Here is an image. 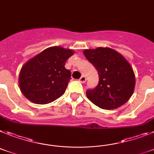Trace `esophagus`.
I'll return each instance as SVG.
<instances>
[{
    "label": "esophagus",
    "mask_w": 154,
    "mask_h": 154,
    "mask_svg": "<svg viewBox=\"0 0 154 154\" xmlns=\"http://www.w3.org/2000/svg\"><path fill=\"white\" fill-rule=\"evenodd\" d=\"M79 81H80V82H81V83H82V84H84V83L86 82L87 79H86V77H85V76H82V77H81V78L79 79Z\"/></svg>",
    "instance_id": "1"
}]
</instances>
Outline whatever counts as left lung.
<instances>
[{"label": "left lung", "mask_w": 154, "mask_h": 154, "mask_svg": "<svg viewBox=\"0 0 154 154\" xmlns=\"http://www.w3.org/2000/svg\"><path fill=\"white\" fill-rule=\"evenodd\" d=\"M83 53L99 75L97 86L87 91L88 99L107 110L118 109L129 101L134 91L136 77L126 59L109 47L85 49Z\"/></svg>", "instance_id": "obj_1"}]
</instances>
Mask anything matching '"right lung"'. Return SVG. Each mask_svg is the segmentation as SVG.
<instances>
[{
  "mask_svg": "<svg viewBox=\"0 0 154 154\" xmlns=\"http://www.w3.org/2000/svg\"><path fill=\"white\" fill-rule=\"evenodd\" d=\"M73 53V49L52 46L28 60L18 77L23 95L38 105L49 104L61 97L71 77L65 63Z\"/></svg>",
  "mask_w": 154,
  "mask_h": 154,
  "instance_id": "1",
  "label": "right lung"
}]
</instances>
